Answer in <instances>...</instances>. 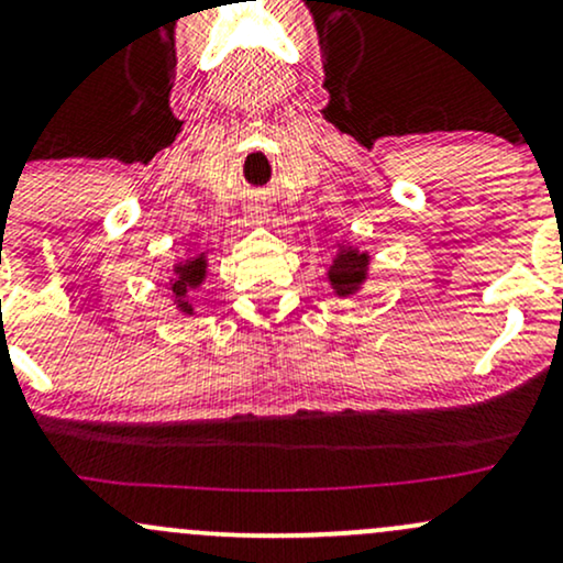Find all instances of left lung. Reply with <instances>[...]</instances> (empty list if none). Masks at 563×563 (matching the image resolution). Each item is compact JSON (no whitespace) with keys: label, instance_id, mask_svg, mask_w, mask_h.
Here are the masks:
<instances>
[{"label":"left lung","instance_id":"left-lung-1","mask_svg":"<svg viewBox=\"0 0 563 563\" xmlns=\"http://www.w3.org/2000/svg\"><path fill=\"white\" fill-rule=\"evenodd\" d=\"M368 268H372V255L340 236L327 266V282L336 297H353L368 282Z\"/></svg>","mask_w":563,"mask_h":563}]
</instances>
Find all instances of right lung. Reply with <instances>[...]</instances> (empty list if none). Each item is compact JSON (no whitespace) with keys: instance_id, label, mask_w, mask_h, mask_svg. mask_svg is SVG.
I'll use <instances>...</instances> for the list:
<instances>
[{"instance_id":"add662e5","label":"right lung","mask_w":563,"mask_h":563,"mask_svg":"<svg viewBox=\"0 0 563 563\" xmlns=\"http://www.w3.org/2000/svg\"><path fill=\"white\" fill-rule=\"evenodd\" d=\"M165 274H170V297L181 316H195L197 310L191 306L189 295L197 292L208 279V250H187L181 261H176Z\"/></svg>"}]
</instances>
